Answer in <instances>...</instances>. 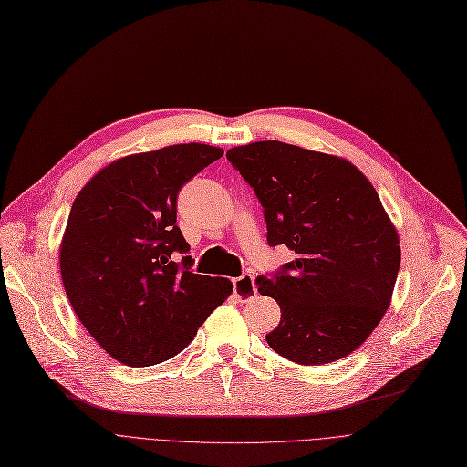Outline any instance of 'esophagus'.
I'll list each match as a JSON object with an SVG mask.
<instances>
[{"label": "esophagus", "instance_id": "obj_1", "mask_svg": "<svg viewBox=\"0 0 467 467\" xmlns=\"http://www.w3.org/2000/svg\"><path fill=\"white\" fill-rule=\"evenodd\" d=\"M255 291H257V287H255V276L254 275H242V276L233 280V293L236 296V299H240V301L250 299Z\"/></svg>", "mask_w": 467, "mask_h": 467}]
</instances>
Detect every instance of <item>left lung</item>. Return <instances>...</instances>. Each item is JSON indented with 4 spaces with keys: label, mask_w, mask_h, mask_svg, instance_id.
<instances>
[{
    "label": "left lung",
    "mask_w": 467,
    "mask_h": 467,
    "mask_svg": "<svg viewBox=\"0 0 467 467\" xmlns=\"http://www.w3.org/2000/svg\"><path fill=\"white\" fill-rule=\"evenodd\" d=\"M227 161L263 206L268 246L296 259L257 278L276 299V354L322 365L352 354L382 320L400 271V238L375 187L345 159L282 141H255Z\"/></svg>",
    "instance_id": "1"
}]
</instances>
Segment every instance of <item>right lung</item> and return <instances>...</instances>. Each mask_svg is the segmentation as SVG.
<instances>
[{
	"instance_id": "1",
	"label": "right lung",
	"mask_w": 467,
	"mask_h": 467,
	"mask_svg": "<svg viewBox=\"0 0 467 467\" xmlns=\"http://www.w3.org/2000/svg\"><path fill=\"white\" fill-rule=\"evenodd\" d=\"M221 157L219 147L182 143L119 159L71 206L60 248L66 296L120 363L174 358L231 296L227 278L194 275L176 223L182 187Z\"/></svg>"
}]
</instances>
